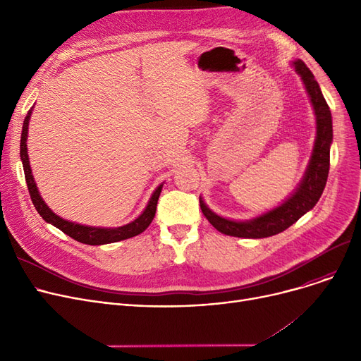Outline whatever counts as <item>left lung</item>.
I'll return each instance as SVG.
<instances>
[{"label": "left lung", "mask_w": 361, "mask_h": 361, "mask_svg": "<svg viewBox=\"0 0 361 361\" xmlns=\"http://www.w3.org/2000/svg\"><path fill=\"white\" fill-rule=\"evenodd\" d=\"M297 73L301 75L305 82L306 90L310 97V101L316 114L317 124V136L314 142L313 155L307 168V173L302 178L297 192L281 206L275 207L259 218L245 222L230 221L218 216L207 207L200 199V209L203 215L207 218L215 228L231 237L241 238H264L282 233L297 222L302 215L313 209V206L320 199L324 188L326 185L328 174H329V147L332 143V116L329 106L320 92L314 75L307 68V66L301 60L294 63Z\"/></svg>", "instance_id": "left-lung-1"}]
</instances>
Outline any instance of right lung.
I'll use <instances>...</instances> for the list:
<instances>
[{
    "mask_svg": "<svg viewBox=\"0 0 361 361\" xmlns=\"http://www.w3.org/2000/svg\"><path fill=\"white\" fill-rule=\"evenodd\" d=\"M29 118H30V111H27V116L23 121V130H22V140H20V157H22V162H23V169H25V178L27 183V188H29V195L32 199L33 206L36 207L37 214H39L47 222L52 224L56 228L61 230L64 234L70 235L71 238H74L75 241H80L83 244H90V245H99V244H108V243H116V241H121V240H127L135 237L140 233H143L149 224L152 222L157 212V203L162 190V184L157 188L152 195L145 212L133 222L124 225V226H118V228H94V226H85V225H79L74 222H68L60 216H56L49 207L45 204V202L42 200V197L39 196V192H37L36 184L33 181V176H32V169L29 165V157H27V126H29Z\"/></svg>",
    "mask_w": 361,
    "mask_h": 361,
    "instance_id": "right-lung-1",
    "label": "right lung"
}]
</instances>
